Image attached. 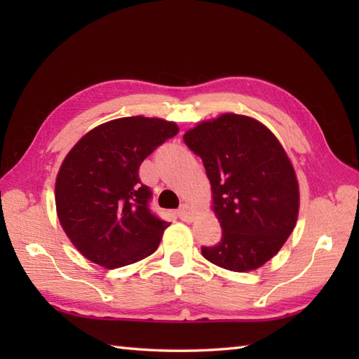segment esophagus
Wrapping results in <instances>:
<instances>
[{
  "label": "esophagus",
  "instance_id": "obj_1",
  "mask_svg": "<svg viewBox=\"0 0 359 359\" xmlns=\"http://www.w3.org/2000/svg\"><path fill=\"white\" fill-rule=\"evenodd\" d=\"M177 215L182 220H185V222H193V220L197 217V215H199V210L191 207V205L188 203H184L182 207L179 208Z\"/></svg>",
  "mask_w": 359,
  "mask_h": 359
}]
</instances>
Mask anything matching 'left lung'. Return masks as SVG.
Instances as JSON below:
<instances>
[{"instance_id": "obj_1", "label": "left lung", "mask_w": 359, "mask_h": 359, "mask_svg": "<svg viewBox=\"0 0 359 359\" xmlns=\"http://www.w3.org/2000/svg\"><path fill=\"white\" fill-rule=\"evenodd\" d=\"M184 140L202 158L222 226L217 245L202 247L203 257L230 271L262 266L299 215V185L284 147L261 121L233 112L201 121Z\"/></svg>"}]
</instances>
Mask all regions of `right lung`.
<instances>
[{"label":"right lung","instance_id":"1","mask_svg":"<svg viewBox=\"0 0 359 359\" xmlns=\"http://www.w3.org/2000/svg\"><path fill=\"white\" fill-rule=\"evenodd\" d=\"M177 133L174 121L121 117L90 129L67 152L55 180L57 216L90 262L120 269L157 250L170 224L149 211L139 168Z\"/></svg>","mask_w":359,"mask_h":359}]
</instances>
